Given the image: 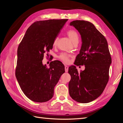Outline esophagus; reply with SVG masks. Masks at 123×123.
Masks as SVG:
<instances>
[{
  "label": "esophagus",
  "mask_w": 123,
  "mask_h": 123,
  "mask_svg": "<svg viewBox=\"0 0 123 123\" xmlns=\"http://www.w3.org/2000/svg\"><path fill=\"white\" fill-rule=\"evenodd\" d=\"M68 69H69L68 66L65 65V71H66V72H67L68 71Z\"/></svg>",
  "instance_id": "esophagus-1"
}]
</instances>
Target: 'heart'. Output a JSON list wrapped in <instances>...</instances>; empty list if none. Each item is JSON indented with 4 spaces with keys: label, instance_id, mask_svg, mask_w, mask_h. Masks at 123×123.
Here are the masks:
<instances>
[{
    "label": "heart",
    "instance_id": "1",
    "mask_svg": "<svg viewBox=\"0 0 123 123\" xmlns=\"http://www.w3.org/2000/svg\"><path fill=\"white\" fill-rule=\"evenodd\" d=\"M67 34L69 38L72 41V42L74 43H78L79 40V36L77 32L73 29L69 30L67 32ZM58 37H56L54 39L53 42V46H56L57 41H58ZM70 56L65 53H62L59 54L58 56V58L65 63H68L69 62V58Z\"/></svg>",
    "mask_w": 123,
    "mask_h": 123
}]
</instances>
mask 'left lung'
Returning <instances> with one entry per match:
<instances>
[{"mask_svg":"<svg viewBox=\"0 0 123 123\" xmlns=\"http://www.w3.org/2000/svg\"><path fill=\"white\" fill-rule=\"evenodd\" d=\"M70 25L77 30L82 40L74 64L85 65V69L79 72L75 66L69 67V94L77 102L88 103L101 95L108 82L111 57L105 36L92 23L77 20Z\"/></svg>","mask_w":123,"mask_h":123,"instance_id":"8db88e82","label":"left lung"}]
</instances>
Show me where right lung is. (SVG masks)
Listing matches in <instances>:
<instances>
[{"instance_id": "obj_1", "label": "right lung", "mask_w": 123, "mask_h": 123, "mask_svg": "<svg viewBox=\"0 0 123 123\" xmlns=\"http://www.w3.org/2000/svg\"><path fill=\"white\" fill-rule=\"evenodd\" d=\"M68 19L34 22L26 31L17 49L15 75L20 87L33 102L43 103L52 98L54 89L65 71L58 61L43 65L44 54L53 48V42Z\"/></svg>"}]
</instances>
